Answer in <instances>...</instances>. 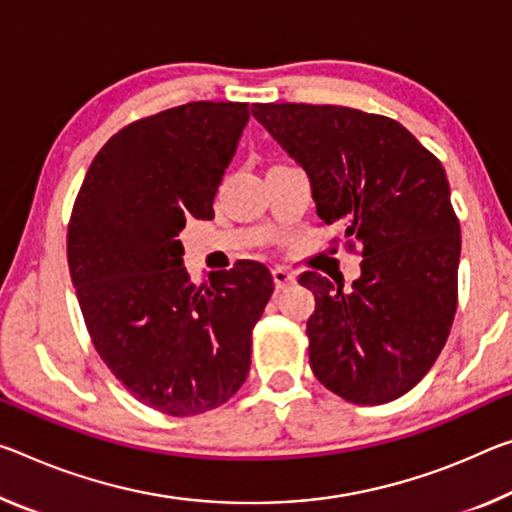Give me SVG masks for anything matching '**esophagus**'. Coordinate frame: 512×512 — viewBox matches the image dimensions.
I'll return each instance as SVG.
<instances>
[{"label": "esophagus", "mask_w": 512, "mask_h": 512, "mask_svg": "<svg viewBox=\"0 0 512 512\" xmlns=\"http://www.w3.org/2000/svg\"><path fill=\"white\" fill-rule=\"evenodd\" d=\"M273 282H275V289H285L291 285V282H294V273L278 266V269H273Z\"/></svg>", "instance_id": "obj_1"}]
</instances>
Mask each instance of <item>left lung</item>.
<instances>
[{
  "label": "left lung",
  "instance_id": "1",
  "mask_svg": "<svg viewBox=\"0 0 512 512\" xmlns=\"http://www.w3.org/2000/svg\"><path fill=\"white\" fill-rule=\"evenodd\" d=\"M253 116L310 177L316 214L360 246L351 289L305 271L310 367L358 405L415 387L449 337L458 305L460 223L435 154L392 118L335 104H255Z\"/></svg>",
  "mask_w": 512,
  "mask_h": 512
}]
</instances>
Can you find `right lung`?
Segmentation results:
<instances>
[{
  "label": "right lung",
  "instance_id": "1",
  "mask_svg": "<svg viewBox=\"0 0 512 512\" xmlns=\"http://www.w3.org/2000/svg\"><path fill=\"white\" fill-rule=\"evenodd\" d=\"M250 118L246 102H189L120 129L97 152L68 225V266L95 351L141 403L214 410L250 371L271 271L239 262L196 287L177 239L214 198Z\"/></svg>",
  "mask_w": 512,
  "mask_h": 512
}]
</instances>
